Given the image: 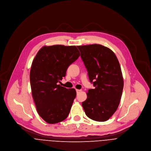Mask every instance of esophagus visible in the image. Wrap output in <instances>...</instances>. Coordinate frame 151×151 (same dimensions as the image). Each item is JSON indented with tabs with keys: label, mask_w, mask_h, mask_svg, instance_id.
<instances>
[{
	"label": "esophagus",
	"mask_w": 151,
	"mask_h": 151,
	"mask_svg": "<svg viewBox=\"0 0 151 151\" xmlns=\"http://www.w3.org/2000/svg\"><path fill=\"white\" fill-rule=\"evenodd\" d=\"M76 93H79V92H81V90H79V89H76Z\"/></svg>",
	"instance_id": "1"
}]
</instances>
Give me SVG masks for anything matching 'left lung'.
I'll list each match as a JSON object with an SVG mask.
<instances>
[{
	"label": "left lung",
	"mask_w": 151,
	"mask_h": 151,
	"mask_svg": "<svg viewBox=\"0 0 151 151\" xmlns=\"http://www.w3.org/2000/svg\"><path fill=\"white\" fill-rule=\"evenodd\" d=\"M94 89L88 90L82 103L86 115L96 122H106L116 110L123 89L121 67L115 53L99 44L78 46Z\"/></svg>",
	"instance_id": "left-lung-1"
}]
</instances>
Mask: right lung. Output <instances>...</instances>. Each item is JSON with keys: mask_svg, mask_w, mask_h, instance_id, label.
Returning <instances> with one entry per match:
<instances>
[{"mask_svg": "<svg viewBox=\"0 0 151 151\" xmlns=\"http://www.w3.org/2000/svg\"><path fill=\"white\" fill-rule=\"evenodd\" d=\"M79 56L76 46L55 45L43 47L33 60L29 73L32 96L37 113L49 124L63 122L69 114L76 90L59 83Z\"/></svg>", "mask_w": 151, "mask_h": 151, "instance_id": "right-lung-1", "label": "right lung"}]
</instances>
